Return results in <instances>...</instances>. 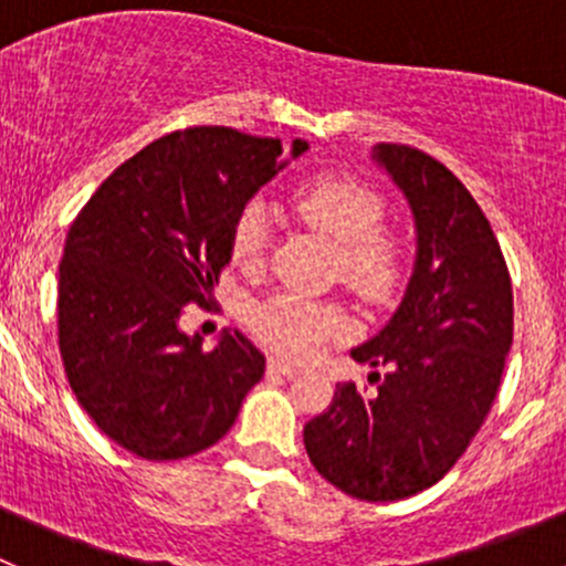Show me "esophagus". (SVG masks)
Here are the masks:
<instances>
[{"instance_id": "esophagus-1", "label": "esophagus", "mask_w": 566, "mask_h": 566, "mask_svg": "<svg viewBox=\"0 0 566 566\" xmlns=\"http://www.w3.org/2000/svg\"><path fill=\"white\" fill-rule=\"evenodd\" d=\"M268 373H271V375H282V378H295V375L304 373V367H298V364L284 361V358H271V361H268Z\"/></svg>"}]
</instances>
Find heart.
I'll list each match as a JSON object with an SVG mask.
<instances>
[{
    "label": "heart",
    "mask_w": 566,
    "mask_h": 566,
    "mask_svg": "<svg viewBox=\"0 0 566 566\" xmlns=\"http://www.w3.org/2000/svg\"><path fill=\"white\" fill-rule=\"evenodd\" d=\"M295 216L336 243L334 273L347 290L369 304H384L405 276V243L386 230V202L373 186L350 177H319L295 191ZM232 256L260 271L271 249V213L262 199L238 210L230 232ZM251 328L271 350L293 358L315 356L328 339L347 334L345 312L331 301L273 295L251 312Z\"/></svg>",
    "instance_id": "b5f03b06"
}]
</instances>
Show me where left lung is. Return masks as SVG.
<instances>
[{
	"label": "left lung",
	"instance_id": "left-lung-1",
	"mask_svg": "<svg viewBox=\"0 0 566 566\" xmlns=\"http://www.w3.org/2000/svg\"><path fill=\"white\" fill-rule=\"evenodd\" d=\"M375 158L419 235L402 304L353 350L391 373L369 375L378 391L336 386L304 447L342 493L399 501L447 476L488 419L512 347V279L482 208L441 161L408 145H378Z\"/></svg>",
	"mask_w": 566,
	"mask_h": 566
}]
</instances>
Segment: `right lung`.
Returning <instances> with one entry per match:
<instances>
[{
    "mask_svg": "<svg viewBox=\"0 0 566 566\" xmlns=\"http://www.w3.org/2000/svg\"><path fill=\"white\" fill-rule=\"evenodd\" d=\"M293 142V158L306 150ZM282 142L197 125L150 142L87 199L65 238L56 328L78 405L130 454L180 460L235 424L265 356L235 331L210 353L180 319L208 306L238 210Z\"/></svg>",
    "mask_w": 566,
    "mask_h": 566,
    "instance_id": "right-lung-1",
    "label": "right lung"
}]
</instances>
